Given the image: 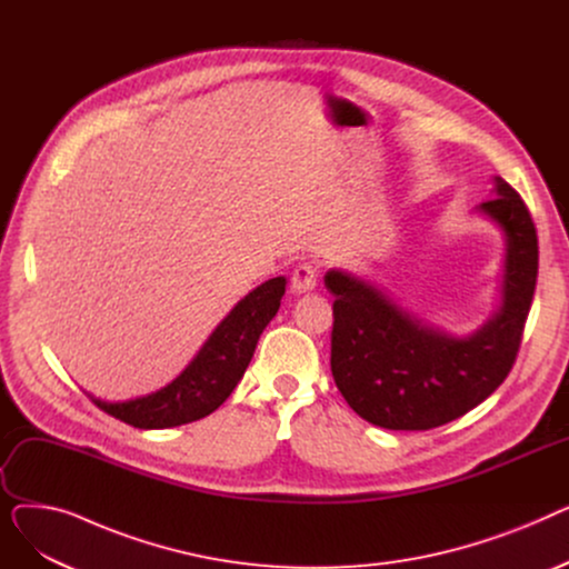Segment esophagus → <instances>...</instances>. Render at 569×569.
<instances>
[{
    "mask_svg": "<svg viewBox=\"0 0 569 569\" xmlns=\"http://www.w3.org/2000/svg\"><path fill=\"white\" fill-rule=\"evenodd\" d=\"M316 283H318V269H316V264L302 262V264L295 267V272L290 277L292 292H297V295L309 292V290L316 288Z\"/></svg>",
    "mask_w": 569,
    "mask_h": 569,
    "instance_id": "1",
    "label": "esophagus"
}]
</instances>
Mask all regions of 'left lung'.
Masks as SVG:
<instances>
[{
	"label": "left lung",
	"mask_w": 569,
	"mask_h": 569,
	"mask_svg": "<svg viewBox=\"0 0 569 569\" xmlns=\"http://www.w3.org/2000/svg\"><path fill=\"white\" fill-rule=\"evenodd\" d=\"M505 237L500 307L468 337L447 335L390 295L343 269L325 286L335 300L332 376L362 420L427 431L489 399L512 371L537 281V232L521 196L493 177V198L475 207Z\"/></svg>",
	"instance_id": "obj_1"
}]
</instances>
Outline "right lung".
Returning a JSON list of instances; mask_svg holds the SVG:
<instances>
[{
    "label": "right lung",
    "instance_id": "obj_1",
    "mask_svg": "<svg viewBox=\"0 0 569 569\" xmlns=\"http://www.w3.org/2000/svg\"><path fill=\"white\" fill-rule=\"evenodd\" d=\"M286 277L269 279L251 290L244 300L217 325L191 365L159 392L129 401L92 399L103 412L136 429H170L202 420L214 412L242 380L258 339L281 307Z\"/></svg>",
    "mask_w": 569,
    "mask_h": 569
}]
</instances>
